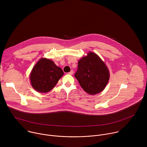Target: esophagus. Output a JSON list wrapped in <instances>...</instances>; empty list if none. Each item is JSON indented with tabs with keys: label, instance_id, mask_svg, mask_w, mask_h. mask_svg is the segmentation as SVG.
Returning <instances> with one entry per match:
<instances>
[{
	"label": "esophagus",
	"instance_id": "34e87169",
	"mask_svg": "<svg viewBox=\"0 0 147 147\" xmlns=\"http://www.w3.org/2000/svg\"><path fill=\"white\" fill-rule=\"evenodd\" d=\"M68 74L70 75H72L73 74V70H71L69 73H68Z\"/></svg>",
	"mask_w": 147,
	"mask_h": 147
}]
</instances>
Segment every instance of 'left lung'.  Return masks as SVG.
Returning a JSON list of instances; mask_svg holds the SVG:
<instances>
[{
  "label": "left lung",
  "mask_w": 147,
  "mask_h": 147,
  "mask_svg": "<svg viewBox=\"0 0 147 147\" xmlns=\"http://www.w3.org/2000/svg\"><path fill=\"white\" fill-rule=\"evenodd\" d=\"M74 76L84 90L90 95H95L105 88L110 75L101 59L95 53L89 52L78 61Z\"/></svg>",
  "instance_id": "obj_1"
}]
</instances>
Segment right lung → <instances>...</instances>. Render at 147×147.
<instances>
[{"instance_id": "obj_1", "label": "right lung", "mask_w": 147, "mask_h": 147, "mask_svg": "<svg viewBox=\"0 0 147 147\" xmlns=\"http://www.w3.org/2000/svg\"><path fill=\"white\" fill-rule=\"evenodd\" d=\"M64 74L51 59L41 58L34 66L30 78L32 87L39 92L50 91Z\"/></svg>"}]
</instances>
